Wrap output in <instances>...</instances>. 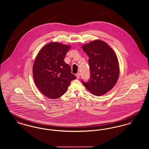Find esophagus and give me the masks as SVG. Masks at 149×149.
Returning <instances> with one entry per match:
<instances>
[{
	"label": "esophagus",
	"mask_w": 149,
	"mask_h": 149,
	"mask_svg": "<svg viewBox=\"0 0 149 149\" xmlns=\"http://www.w3.org/2000/svg\"><path fill=\"white\" fill-rule=\"evenodd\" d=\"M76 77H77V78H79L80 77V73H77V74H76Z\"/></svg>",
	"instance_id": "obj_1"
}]
</instances>
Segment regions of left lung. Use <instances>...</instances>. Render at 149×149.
<instances>
[{"label": "left lung", "mask_w": 149, "mask_h": 149, "mask_svg": "<svg viewBox=\"0 0 149 149\" xmlns=\"http://www.w3.org/2000/svg\"><path fill=\"white\" fill-rule=\"evenodd\" d=\"M89 57L90 78L82 82L91 93L96 96L104 95L115 86L119 75L117 55L105 42L96 40L82 45Z\"/></svg>", "instance_id": "obj_1"}]
</instances>
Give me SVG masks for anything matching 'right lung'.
<instances>
[{
  "label": "right lung",
  "instance_id": "obj_1",
  "mask_svg": "<svg viewBox=\"0 0 149 149\" xmlns=\"http://www.w3.org/2000/svg\"><path fill=\"white\" fill-rule=\"evenodd\" d=\"M71 47L51 42L42 47L35 60L33 77L40 91L47 97L55 99L65 94L71 81L76 77L71 73L70 65L64 61Z\"/></svg>",
  "mask_w": 149,
  "mask_h": 149
}]
</instances>
